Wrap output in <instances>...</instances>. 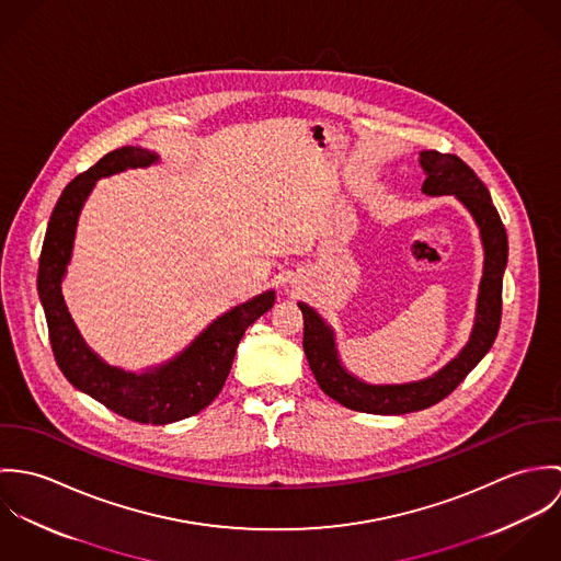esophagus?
Masks as SVG:
<instances>
[{
    "instance_id": "34e87169",
    "label": "esophagus",
    "mask_w": 561,
    "mask_h": 561,
    "mask_svg": "<svg viewBox=\"0 0 561 561\" xmlns=\"http://www.w3.org/2000/svg\"><path fill=\"white\" fill-rule=\"evenodd\" d=\"M291 283H298V280H291Z\"/></svg>"
}]
</instances>
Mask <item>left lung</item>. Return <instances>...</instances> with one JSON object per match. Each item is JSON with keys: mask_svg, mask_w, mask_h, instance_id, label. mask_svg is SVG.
<instances>
[{"mask_svg": "<svg viewBox=\"0 0 561 561\" xmlns=\"http://www.w3.org/2000/svg\"><path fill=\"white\" fill-rule=\"evenodd\" d=\"M425 196H454L473 218L483 250L476 318L467 343L434 374L408 382H367L350 371L341 358L336 330L307 305L298 302L305 318V354L321 391L341 405L369 414H405L430 408L447 398L492 347L501 321V289L507 265V233L478 174L456 156L421 151Z\"/></svg>", "mask_w": 561, "mask_h": 561, "instance_id": "obj_1", "label": "left lung"}]
</instances>
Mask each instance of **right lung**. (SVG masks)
I'll return each mask as SVG.
<instances>
[{
	"mask_svg": "<svg viewBox=\"0 0 561 561\" xmlns=\"http://www.w3.org/2000/svg\"><path fill=\"white\" fill-rule=\"evenodd\" d=\"M160 161L156 151L123 147L78 174L56 203L38 265V296L47 318L51 350L65 378L112 412L149 425L187 419L216 400L227 382L245 328L270 311L276 300L274 289L248 298L209 321L168 360L136 371L110 365L85 343L62 296L81 209L96 181Z\"/></svg>",
	"mask_w": 561,
	"mask_h": 561,
	"instance_id": "add662e5",
	"label": "right lung"
}]
</instances>
